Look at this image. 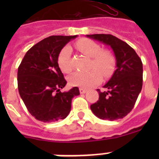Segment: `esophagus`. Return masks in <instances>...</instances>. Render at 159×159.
Listing matches in <instances>:
<instances>
[{
	"label": "esophagus",
	"mask_w": 159,
	"mask_h": 159,
	"mask_svg": "<svg viewBox=\"0 0 159 159\" xmlns=\"http://www.w3.org/2000/svg\"><path fill=\"white\" fill-rule=\"evenodd\" d=\"M79 91H80V93H81V94H84V93H86V92H87V90L85 89V88H82V87H81V88H79Z\"/></svg>",
	"instance_id": "34e87169"
}]
</instances>
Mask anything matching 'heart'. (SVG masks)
<instances>
[{
  "label": "heart",
  "mask_w": 159,
  "mask_h": 159,
  "mask_svg": "<svg viewBox=\"0 0 159 159\" xmlns=\"http://www.w3.org/2000/svg\"><path fill=\"white\" fill-rule=\"evenodd\" d=\"M77 48L83 54L92 57L90 68H92L87 72H77L72 73L68 78L69 83L74 87H91L99 83L102 79V74L104 77H108L113 72L116 66V58L114 55L106 50H102V48L94 41L82 39L76 43ZM72 48L70 46H65L60 51L57 57V64L59 68L64 73L72 72L71 64Z\"/></svg>",
  "instance_id": "heart-1"
}]
</instances>
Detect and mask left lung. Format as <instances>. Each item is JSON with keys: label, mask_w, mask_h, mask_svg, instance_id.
Here are the masks:
<instances>
[{"label": "left lung", "mask_w": 159, "mask_h": 159, "mask_svg": "<svg viewBox=\"0 0 159 159\" xmlns=\"http://www.w3.org/2000/svg\"><path fill=\"white\" fill-rule=\"evenodd\" d=\"M87 37L111 46L116 60V69L104 85L106 92L99 89V100L91 105L95 116L102 120H116L128 115L135 104L143 85V63L128 43L111 34H97Z\"/></svg>", "instance_id": "left-lung-1"}]
</instances>
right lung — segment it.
Listing matches in <instances>:
<instances>
[{"label": "right lung", "mask_w": 159, "mask_h": 159, "mask_svg": "<svg viewBox=\"0 0 159 159\" xmlns=\"http://www.w3.org/2000/svg\"><path fill=\"white\" fill-rule=\"evenodd\" d=\"M77 35H53L30 48L18 67L17 82L21 99L32 116L50 123L63 120L71 111L72 99L80 95L78 87L61 92L67 84L57 64L62 48Z\"/></svg>", "instance_id": "obj_1"}]
</instances>
